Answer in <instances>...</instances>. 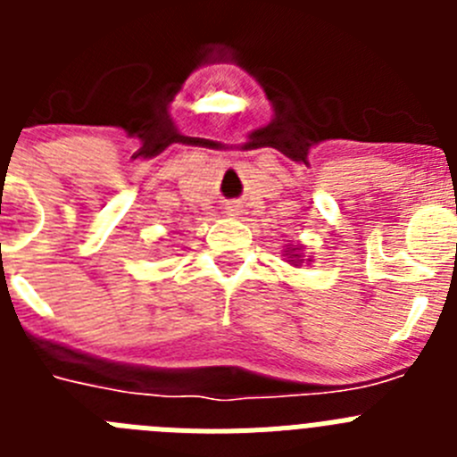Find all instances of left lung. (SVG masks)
<instances>
[{
  "instance_id": "8db88e82",
  "label": "left lung",
  "mask_w": 457,
  "mask_h": 457,
  "mask_svg": "<svg viewBox=\"0 0 457 457\" xmlns=\"http://www.w3.org/2000/svg\"><path fill=\"white\" fill-rule=\"evenodd\" d=\"M286 256L290 258V263H293V265H300L302 261H304V258L297 253V247H286Z\"/></svg>"
}]
</instances>
